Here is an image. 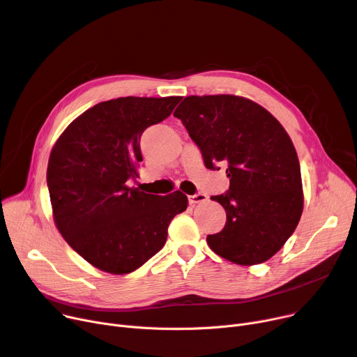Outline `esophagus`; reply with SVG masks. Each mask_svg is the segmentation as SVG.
<instances>
[{"mask_svg":"<svg viewBox=\"0 0 357 357\" xmlns=\"http://www.w3.org/2000/svg\"><path fill=\"white\" fill-rule=\"evenodd\" d=\"M208 200V195L206 193H196L189 196V203L190 205H196V203H202V202H206Z\"/></svg>","mask_w":357,"mask_h":357,"instance_id":"esophagus-1","label":"esophagus"}]
</instances>
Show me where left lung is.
<instances>
[{
	"mask_svg": "<svg viewBox=\"0 0 357 357\" xmlns=\"http://www.w3.org/2000/svg\"><path fill=\"white\" fill-rule=\"evenodd\" d=\"M209 169L226 167L227 193L212 196L226 211L220 233L206 237L218 256L254 266L270 260L296 229L303 192L295 146L280 121L250 98L189 96L174 113Z\"/></svg>",
	"mask_w": 357,
	"mask_h": 357,
	"instance_id": "1",
	"label": "left lung"
}]
</instances>
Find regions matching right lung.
<instances>
[{"label":"right lung","mask_w":357,"mask_h":357,"mask_svg":"<svg viewBox=\"0 0 357 357\" xmlns=\"http://www.w3.org/2000/svg\"><path fill=\"white\" fill-rule=\"evenodd\" d=\"M182 97H119L73 120L55 142L46 181L54 220L93 267L132 273L164 247L171 220L186 211L181 190L157 196L130 188L142 161L139 138L171 116Z\"/></svg>","instance_id":"right-lung-1"}]
</instances>
